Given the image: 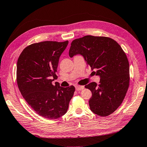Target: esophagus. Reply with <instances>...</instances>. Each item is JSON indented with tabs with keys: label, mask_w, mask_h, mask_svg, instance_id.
Listing matches in <instances>:
<instances>
[{
	"label": "esophagus",
	"mask_w": 147,
	"mask_h": 147,
	"mask_svg": "<svg viewBox=\"0 0 147 147\" xmlns=\"http://www.w3.org/2000/svg\"><path fill=\"white\" fill-rule=\"evenodd\" d=\"M84 89V86H79V85H77L75 86V90L77 91H80V90H82Z\"/></svg>",
	"instance_id": "esophagus-1"
}]
</instances>
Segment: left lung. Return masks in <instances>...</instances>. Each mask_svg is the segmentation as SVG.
Masks as SVG:
<instances>
[{"mask_svg":"<svg viewBox=\"0 0 147 147\" xmlns=\"http://www.w3.org/2000/svg\"><path fill=\"white\" fill-rule=\"evenodd\" d=\"M70 57L80 55L100 84L91 82L84 86L92 92L89 105L92 112L100 117L112 114L121 104L129 84V64L119 44L112 38L86 35L72 41Z\"/></svg>","mask_w":147,"mask_h":147,"instance_id":"1","label":"left lung"}]
</instances>
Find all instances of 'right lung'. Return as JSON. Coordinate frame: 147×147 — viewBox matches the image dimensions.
<instances>
[{"mask_svg":"<svg viewBox=\"0 0 147 147\" xmlns=\"http://www.w3.org/2000/svg\"><path fill=\"white\" fill-rule=\"evenodd\" d=\"M69 43L45 41L33 43L21 53L17 62L16 81L24 99L40 116L58 118L67 112L75 87L63 88L52 82L59 59Z\"/></svg>","mask_w":147,"mask_h":147,"instance_id":"1","label":"right lung"}]
</instances>
